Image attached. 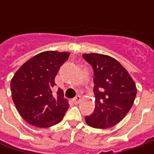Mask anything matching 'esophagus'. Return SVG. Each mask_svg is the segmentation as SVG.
Listing matches in <instances>:
<instances>
[{
	"label": "esophagus",
	"instance_id": "34e87169",
	"mask_svg": "<svg viewBox=\"0 0 154 154\" xmlns=\"http://www.w3.org/2000/svg\"><path fill=\"white\" fill-rule=\"evenodd\" d=\"M80 100H81V97L78 95V96H76V97L74 98V103H79L80 102Z\"/></svg>",
	"mask_w": 154,
	"mask_h": 154
}]
</instances>
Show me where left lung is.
<instances>
[{"instance_id": "obj_1", "label": "left lung", "mask_w": 154, "mask_h": 154, "mask_svg": "<svg viewBox=\"0 0 154 154\" xmlns=\"http://www.w3.org/2000/svg\"><path fill=\"white\" fill-rule=\"evenodd\" d=\"M82 56L93 68L95 84V109L85 117L86 123L97 128L113 127L131 109L136 86L127 70L111 56L98 53Z\"/></svg>"}]
</instances>
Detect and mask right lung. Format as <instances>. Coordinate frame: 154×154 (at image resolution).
<instances>
[{
    "instance_id": "add662e5",
    "label": "right lung",
    "mask_w": 154,
    "mask_h": 154,
    "mask_svg": "<svg viewBox=\"0 0 154 154\" xmlns=\"http://www.w3.org/2000/svg\"><path fill=\"white\" fill-rule=\"evenodd\" d=\"M70 53L45 51L29 59L11 80L12 98L17 110L29 124L49 128L62 121L69 104L55 78Z\"/></svg>"
}]
</instances>
